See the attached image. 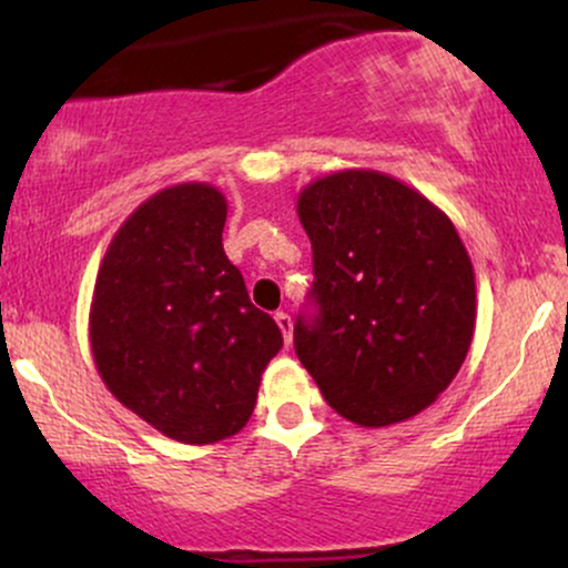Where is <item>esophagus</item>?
Segmentation results:
<instances>
[{
    "label": "esophagus",
    "instance_id": "34e87169",
    "mask_svg": "<svg viewBox=\"0 0 568 568\" xmlns=\"http://www.w3.org/2000/svg\"><path fill=\"white\" fill-rule=\"evenodd\" d=\"M275 321H277V325H280V331H283L285 344H291V336H293V321H291V315H288V312H277Z\"/></svg>",
    "mask_w": 568,
    "mask_h": 568
}]
</instances>
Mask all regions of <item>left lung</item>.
<instances>
[{
  "mask_svg": "<svg viewBox=\"0 0 568 568\" xmlns=\"http://www.w3.org/2000/svg\"><path fill=\"white\" fill-rule=\"evenodd\" d=\"M310 234L315 315L293 344L328 406L389 427L433 406L475 331V275L452 219L379 171H338L296 202Z\"/></svg>",
  "mask_w": 568,
  "mask_h": 568,
  "instance_id": "left-lung-1",
  "label": "left lung"
}]
</instances>
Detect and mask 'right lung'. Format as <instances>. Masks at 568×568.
Returning a JSON list of instances; mask_svg holds the SVG:
<instances>
[{
	"mask_svg": "<svg viewBox=\"0 0 568 568\" xmlns=\"http://www.w3.org/2000/svg\"><path fill=\"white\" fill-rule=\"evenodd\" d=\"M226 197L189 181L152 194L116 230L95 277L90 347L122 406L168 438L240 433L283 347L224 253Z\"/></svg>",
	"mask_w": 568,
	"mask_h": 568,
	"instance_id": "obj_1",
	"label": "right lung"
}]
</instances>
